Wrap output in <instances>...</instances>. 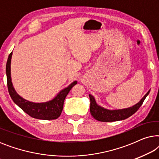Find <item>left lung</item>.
Masks as SVG:
<instances>
[{"mask_svg":"<svg viewBox=\"0 0 159 159\" xmlns=\"http://www.w3.org/2000/svg\"><path fill=\"white\" fill-rule=\"evenodd\" d=\"M150 90L146 94L144 95V97L136 103L135 105L131 106V107L123 108V109H116V110H110L105 108L102 106H99L96 103L95 98L93 95L89 94V97L90 99V111L92 116L94 117V119L100 121H120L124 119H127L128 117L131 116L132 114H134L139 109V108L142 106L143 101H145V98L148 95Z\"/></svg>","mask_w":159,"mask_h":159,"instance_id":"left-lung-1","label":"left lung"}]
</instances>
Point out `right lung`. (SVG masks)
Returning a JSON list of instances; mask_svg holds the SVG:
<instances>
[{
  "mask_svg": "<svg viewBox=\"0 0 159 159\" xmlns=\"http://www.w3.org/2000/svg\"><path fill=\"white\" fill-rule=\"evenodd\" d=\"M12 52L8 56L6 63V72L7 77V85L8 93L13 101L21 108L24 111L27 113L33 118L43 119V120H51L56 119L60 116L63 110L64 102L67 94L74 85L77 83V81H74L68 87L60 91L53 99L42 103H35L23 98L21 97L13 86L11 76V62Z\"/></svg>",
  "mask_w": 159,
  "mask_h": 159,
  "instance_id": "obj_1",
  "label": "right lung"
}]
</instances>
